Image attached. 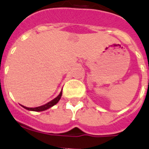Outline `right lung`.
<instances>
[{
	"mask_svg": "<svg viewBox=\"0 0 149 149\" xmlns=\"http://www.w3.org/2000/svg\"><path fill=\"white\" fill-rule=\"evenodd\" d=\"M61 96H62V91L60 92V93L58 94V97H56L55 99H53L52 100H51L50 102L47 103L45 105H42V106L40 107H34V108H31V107H24V108L27 109V110H29V111H45V110H47V109L50 108L52 106H54L55 104H56L58 102V100H60Z\"/></svg>",
	"mask_w": 149,
	"mask_h": 149,
	"instance_id": "right-lung-1",
	"label": "right lung"
}]
</instances>
